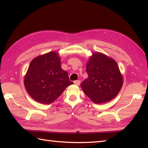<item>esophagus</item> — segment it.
<instances>
[{"mask_svg":"<svg viewBox=\"0 0 148 148\" xmlns=\"http://www.w3.org/2000/svg\"><path fill=\"white\" fill-rule=\"evenodd\" d=\"M74 84H76V85H77V86L79 85V84H80V81H79V80L75 81L74 82Z\"/></svg>","mask_w":148,"mask_h":148,"instance_id":"1","label":"esophagus"}]
</instances>
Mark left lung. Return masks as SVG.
Here are the masks:
<instances>
[{
  "instance_id": "8db88e82",
  "label": "left lung",
  "mask_w": 148,
  "mask_h": 148,
  "mask_svg": "<svg viewBox=\"0 0 148 148\" xmlns=\"http://www.w3.org/2000/svg\"><path fill=\"white\" fill-rule=\"evenodd\" d=\"M86 71L88 77L81 86L94 103L110 101L121 90L123 78L113 58L102 53H93L87 62Z\"/></svg>"
}]
</instances>
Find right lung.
<instances>
[{"instance_id":"add662e5","label":"right lung","mask_w":148,"mask_h":148,"mask_svg":"<svg viewBox=\"0 0 148 148\" xmlns=\"http://www.w3.org/2000/svg\"><path fill=\"white\" fill-rule=\"evenodd\" d=\"M72 84L67 72L62 69L60 57L55 51L34 58L24 77V85L29 95L44 104L54 102Z\"/></svg>"}]
</instances>
